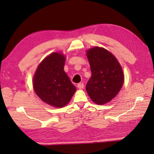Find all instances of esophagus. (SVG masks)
Here are the masks:
<instances>
[{"label":"esophagus","mask_w":154,"mask_h":154,"mask_svg":"<svg viewBox=\"0 0 154 154\" xmlns=\"http://www.w3.org/2000/svg\"><path fill=\"white\" fill-rule=\"evenodd\" d=\"M83 87H84V84H83V83H79L77 84V88H79V89H83Z\"/></svg>","instance_id":"obj_1"}]
</instances>
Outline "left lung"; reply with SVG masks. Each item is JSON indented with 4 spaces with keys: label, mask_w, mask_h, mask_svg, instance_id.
Here are the masks:
<instances>
[{
    "label": "left lung",
    "mask_w": 154,
    "mask_h": 154,
    "mask_svg": "<svg viewBox=\"0 0 154 154\" xmlns=\"http://www.w3.org/2000/svg\"><path fill=\"white\" fill-rule=\"evenodd\" d=\"M92 76L86 91L94 103L103 105L112 100L121 90L124 73L120 64L106 49L94 47L87 51Z\"/></svg>",
    "instance_id": "left-lung-1"
}]
</instances>
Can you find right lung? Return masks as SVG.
<instances>
[{"label":"right lung","instance_id":"obj_1","mask_svg":"<svg viewBox=\"0 0 154 154\" xmlns=\"http://www.w3.org/2000/svg\"><path fill=\"white\" fill-rule=\"evenodd\" d=\"M64 56L54 52L41 62L33 78L36 95L43 102L59 108L67 105L76 91L64 71Z\"/></svg>","mask_w":154,"mask_h":154}]
</instances>
